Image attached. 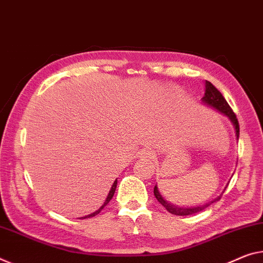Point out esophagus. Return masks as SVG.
<instances>
[{
    "instance_id": "34e87169",
    "label": "esophagus",
    "mask_w": 263,
    "mask_h": 263,
    "mask_svg": "<svg viewBox=\"0 0 263 263\" xmlns=\"http://www.w3.org/2000/svg\"><path fill=\"white\" fill-rule=\"evenodd\" d=\"M141 155L145 156V157H151V156H152V153L149 152V151H143L142 153H141Z\"/></svg>"
}]
</instances>
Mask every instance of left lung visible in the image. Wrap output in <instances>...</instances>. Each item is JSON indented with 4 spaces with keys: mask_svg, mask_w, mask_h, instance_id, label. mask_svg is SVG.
Returning a JSON list of instances; mask_svg holds the SVG:
<instances>
[{
    "mask_svg": "<svg viewBox=\"0 0 263 263\" xmlns=\"http://www.w3.org/2000/svg\"><path fill=\"white\" fill-rule=\"evenodd\" d=\"M204 96L202 98V101H203L204 103L209 104V106H212L214 108H216L217 110L221 111L222 114H224L226 116H228L232 121L233 124H234V128H235V133H236V137L237 140H239V134H240V126H239V121H237V118L235 115V112L233 111V109L230 108V106L228 104L227 101L226 99L222 96L221 92L216 89L215 87L213 86V84L209 82V81H205L204 82ZM154 195L156 197V200L160 202L161 204L163 205V207L167 209L169 213L174 214V215H180V216H184V215H192V214H196L201 211H203L207 207H209L212 203L214 202L219 201L220 197L222 195H220L219 197H216L215 200H213L209 202V203H205L203 205H199V207H189V208H180V207H176V205H173L169 203V202L165 201L162 195H161L159 189H157V185L154 187Z\"/></svg>",
    "mask_w": 263,
    "mask_h": 263,
    "instance_id": "8db88e82",
    "label": "left lung"
}]
</instances>
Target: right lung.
<instances>
[{"label":"right lung","instance_id":"1","mask_svg":"<svg viewBox=\"0 0 263 263\" xmlns=\"http://www.w3.org/2000/svg\"><path fill=\"white\" fill-rule=\"evenodd\" d=\"M116 185H118V180H115V182L112 183V185H111V189H110V192H109V194H108V196H107V199H106V201H104V203H103V205L102 207H101L99 211H96L95 213H92V214H90V215H88V216H84V217H82V219H86V217H91V216H95V215H98V214L102 211V209L106 207V205L109 203V201H110L111 199H112V196H114V193H115V189H116Z\"/></svg>","mask_w":263,"mask_h":263}]
</instances>
